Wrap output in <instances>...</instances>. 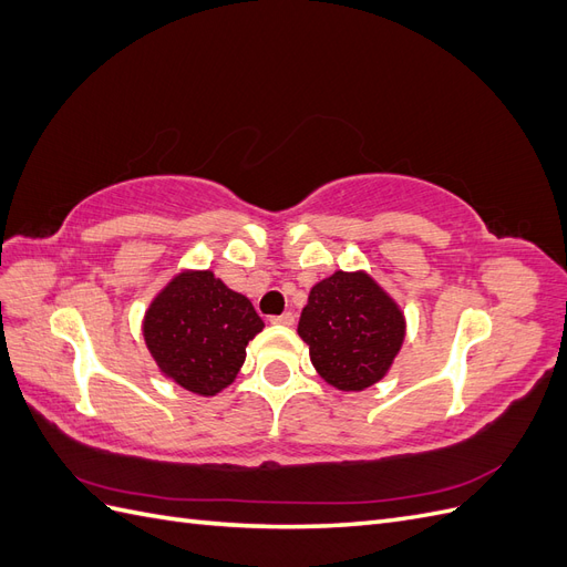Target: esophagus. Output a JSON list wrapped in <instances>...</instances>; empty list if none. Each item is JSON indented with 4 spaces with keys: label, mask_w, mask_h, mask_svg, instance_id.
I'll return each instance as SVG.
<instances>
[{
    "label": "esophagus",
    "mask_w": 567,
    "mask_h": 567,
    "mask_svg": "<svg viewBox=\"0 0 567 567\" xmlns=\"http://www.w3.org/2000/svg\"><path fill=\"white\" fill-rule=\"evenodd\" d=\"M269 321L274 326H293L296 317H293V312H284V315H277V317H269Z\"/></svg>",
    "instance_id": "1"
}]
</instances>
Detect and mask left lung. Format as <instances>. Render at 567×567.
I'll return each mask as SVG.
<instances>
[{
  "label": "left lung",
  "instance_id": "left-lung-1",
  "mask_svg": "<svg viewBox=\"0 0 567 567\" xmlns=\"http://www.w3.org/2000/svg\"><path fill=\"white\" fill-rule=\"evenodd\" d=\"M321 379L364 390L388 373L404 340V315L364 271H336L310 290L298 323Z\"/></svg>",
  "mask_w": 567,
  "mask_h": 567
}]
</instances>
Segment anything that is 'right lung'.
Masks as SVG:
<instances>
[{"label":"right lung","instance_id":"add662e5","mask_svg":"<svg viewBox=\"0 0 567 567\" xmlns=\"http://www.w3.org/2000/svg\"><path fill=\"white\" fill-rule=\"evenodd\" d=\"M265 329L246 296L213 271H184L151 302L146 346L161 371L184 390L215 394L246 362V346Z\"/></svg>","mask_w":567,"mask_h":567}]
</instances>
